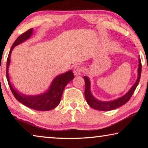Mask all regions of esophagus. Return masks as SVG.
<instances>
[{
  "label": "esophagus",
  "mask_w": 148,
  "mask_h": 148,
  "mask_svg": "<svg viewBox=\"0 0 148 148\" xmlns=\"http://www.w3.org/2000/svg\"><path fill=\"white\" fill-rule=\"evenodd\" d=\"M73 72H74V75H76V76H78V75H80L82 73V72H83V69H82L81 66H76L74 68Z\"/></svg>",
  "instance_id": "obj_1"
}]
</instances>
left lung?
I'll return each mask as SVG.
<instances>
[{"instance_id":"1","label":"left lung","mask_w":148,"mask_h":148,"mask_svg":"<svg viewBox=\"0 0 148 148\" xmlns=\"http://www.w3.org/2000/svg\"><path fill=\"white\" fill-rule=\"evenodd\" d=\"M138 77L134 84L131 87V88L130 89L129 91L126 94L124 95L123 96L111 101H101L94 97L91 91V82H90V80L88 77L85 76L84 77L85 81V86H86V88H85V97H86L87 104L92 108L95 110H100V111H109V110L116 109L117 108L121 106L125 103H127L129 101V99H131L132 94L134 93L135 89H136L140 82L142 72V64L140 58L138 59Z\"/></svg>"}]
</instances>
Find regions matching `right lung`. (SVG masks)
Returning <instances> with one entry per match:
<instances>
[{
  "mask_svg": "<svg viewBox=\"0 0 148 148\" xmlns=\"http://www.w3.org/2000/svg\"><path fill=\"white\" fill-rule=\"evenodd\" d=\"M33 29H30L24 32L17 38L10 51L6 63V78L8 80V85L11 91L17 101L21 102L25 106L38 111H48L54 109L58 106L61 102V97L63 92L64 87L74 79V75L72 71H69L65 73L61 74L56 76L51 82L48 89L44 93L37 95H26L21 93L19 91L15 89L12 86L8 74V68L10 64V56L12 50L14 47L17 45L23 43L27 40L29 39L32 34Z\"/></svg>",
  "mask_w": 148,
  "mask_h": 148,
  "instance_id": "1",
  "label": "right lung"
}]
</instances>
